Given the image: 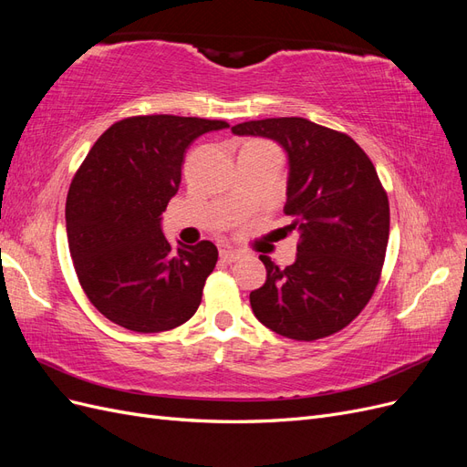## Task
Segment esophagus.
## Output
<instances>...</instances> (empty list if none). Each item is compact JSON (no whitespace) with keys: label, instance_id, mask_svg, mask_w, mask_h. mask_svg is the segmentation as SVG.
<instances>
[{"label":"esophagus","instance_id":"obj_1","mask_svg":"<svg viewBox=\"0 0 467 467\" xmlns=\"http://www.w3.org/2000/svg\"><path fill=\"white\" fill-rule=\"evenodd\" d=\"M239 257H242V253L232 249V247H222V249H220V259H222L223 263H235Z\"/></svg>","mask_w":467,"mask_h":467}]
</instances>
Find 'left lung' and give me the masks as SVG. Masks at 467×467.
I'll list each match as a JSON object with an SVG mask.
<instances>
[{"mask_svg": "<svg viewBox=\"0 0 467 467\" xmlns=\"http://www.w3.org/2000/svg\"><path fill=\"white\" fill-rule=\"evenodd\" d=\"M232 132L285 148L290 223L282 230L300 234L286 268L259 257L266 280L249 294L253 314L294 341L341 331L370 302L386 259L389 202L374 163L350 136L300 117L249 120Z\"/></svg>", "mask_w": 467, "mask_h": 467, "instance_id": "1", "label": "left lung"}]
</instances>
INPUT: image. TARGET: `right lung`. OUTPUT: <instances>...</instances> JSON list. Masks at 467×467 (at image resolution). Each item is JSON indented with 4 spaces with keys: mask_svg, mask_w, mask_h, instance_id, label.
Returning <instances> with one entry per match:
<instances>
[{
    "mask_svg": "<svg viewBox=\"0 0 467 467\" xmlns=\"http://www.w3.org/2000/svg\"><path fill=\"white\" fill-rule=\"evenodd\" d=\"M228 126L196 117H130L99 136L78 169L66 201L69 255L83 292L112 323L160 333L199 309L218 249L212 242L173 247L161 214L179 191L187 148Z\"/></svg>",
    "mask_w": 467,
    "mask_h": 467,
    "instance_id": "obj_1",
    "label": "right lung"
}]
</instances>
